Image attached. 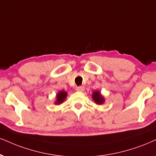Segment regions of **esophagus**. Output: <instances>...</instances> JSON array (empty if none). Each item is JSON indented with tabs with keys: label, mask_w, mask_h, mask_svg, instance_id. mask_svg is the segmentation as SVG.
Here are the masks:
<instances>
[{
	"label": "esophagus",
	"mask_w": 156,
	"mask_h": 156,
	"mask_svg": "<svg viewBox=\"0 0 156 156\" xmlns=\"http://www.w3.org/2000/svg\"><path fill=\"white\" fill-rule=\"evenodd\" d=\"M76 90L78 92H83L84 90V86H79V87H76Z\"/></svg>",
	"instance_id": "34e87169"
}]
</instances>
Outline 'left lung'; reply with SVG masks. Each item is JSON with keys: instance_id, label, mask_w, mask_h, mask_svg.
<instances>
[{"instance_id": "left-lung-1", "label": "left lung", "mask_w": 156, "mask_h": 156, "mask_svg": "<svg viewBox=\"0 0 156 156\" xmlns=\"http://www.w3.org/2000/svg\"><path fill=\"white\" fill-rule=\"evenodd\" d=\"M93 98L97 104H102L104 102V98H103V97H102L100 92H94L93 94Z\"/></svg>"}]
</instances>
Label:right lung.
I'll return each instance as SVG.
<instances>
[{
    "mask_svg": "<svg viewBox=\"0 0 156 156\" xmlns=\"http://www.w3.org/2000/svg\"><path fill=\"white\" fill-rule=\"evenodd\" d=\"M67 93L64 91H61L58 93L57 95V101L55 102V104H61L62 102L64 101L65 98H66Z\"/></svg>",
    "mask_w": 156,
    "mask_h": 156,
    "instance_id": "1",
    "label": "right lung"
}]
</instances>
